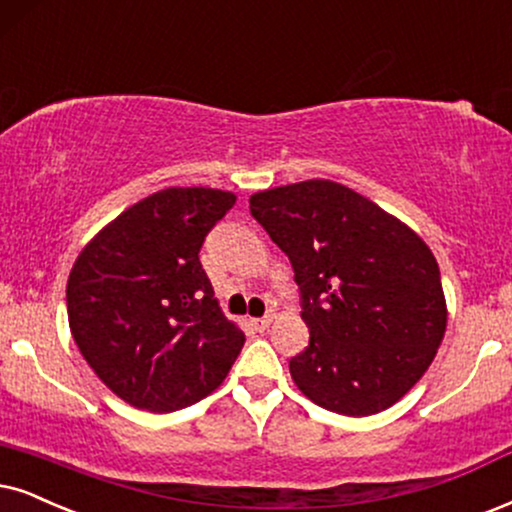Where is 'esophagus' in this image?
<instances>
[{"instance_id":"34e87169","label":"esophagus","mask_w":512,"mask_h":512,"mask_svg":"<svg viewBox=\"0 0 512 512\" xmlns=\"http://www.w3.org/2000/svg\"><path fill=\"white\" fill-rule=\"evenodd\" d=\"M274 321V314H264L262 319H252V326H255V331H267L269 328V323Z\"/></svg>"}]
</instances>
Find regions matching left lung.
I'll use <instances>...</instances> for the list:
<instances>
[{
    "label": "left lung",
    "instance_id": "8db88e82",
    "mask_svg": "<svg viewBox=\"0 0 512 512\" xmlns=\"http://www.w3.org/2000/svg\"><path fill=\"white\" fill-rule=\"evenodd\" d=\"M288 255L309 345L295 385L342 416L390 409L435 359L446 328L435 255L406 224L347 186L309 179L250 198Z\"/></svg>",
    "mask_w": 512,
    "mask_h": 512
}]
</instances>
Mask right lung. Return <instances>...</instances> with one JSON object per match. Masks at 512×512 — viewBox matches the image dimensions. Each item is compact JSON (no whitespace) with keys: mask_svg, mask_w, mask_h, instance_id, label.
<instances>
[{"mask_svg":"<svg viewBox=\"0 0 512 512\" xmlns=\"http://www.w3.org/2000/svg\"><path fill=\"white\" fill-rule=\"evenodd\" d=\"M229 191L165 189L99 231L70 271V333L127 404L170 413L219 387L245 335L226 321L198 252Z\"/></svg>","mask_w":512,"mask_h":512,"instance_id":"1","label":"right lung"}]
</instances>
